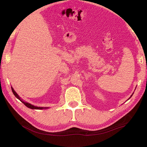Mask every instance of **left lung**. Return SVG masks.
<instances>
[{
    "instance_id": "8db88e82",
    "label": "left lung",
    "mask_w": 147,
    "mask_h": 147,
    "mask_svg": "<svg viewBox=\"0 0 147 147\" xmlns=\"http://www.w3.org/2000/svg\"><path fill=\"white\" fill-rule=\"evenodd\" d=\"M132 95H131V97H131V96H132ZM130 97H129V98H130Z\"/></svg>"
}]
</instances>
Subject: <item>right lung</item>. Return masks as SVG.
Here are the masks:
<instances>
[{
    "label": "right lung",
    "mask_w": 147,
    "mask_h": 147,
    "mask_svg": "<svg viewBox=\"0 0 147 147\" xmlns=\"http://www.w3.org/2000/svg\"><path fill=\"white\" fill-rule=\"evenodd\" d=\"M11 90H12V92H13V94H14L15 96V97H16L17 99H18L19 100H20L22 102H23V103L27 107H28V108H30V109H38V110H42V109H47V108H43V107H35V106H34V105H31L30 104H29V103H28V102H24V101H23V100L22 99H21V98L20 97V96L18 95V94L15 91V90H13V88L11 87Z\"/></svg>",
    "instance_id": "right-lung-1"
}]
</instances>
